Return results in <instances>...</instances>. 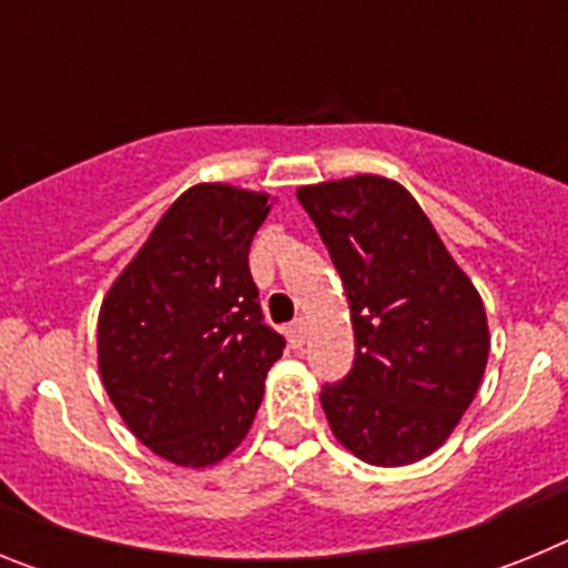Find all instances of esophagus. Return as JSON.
Masks as SVG:
<instances>
[{"label": "esophagus", "mask_w": 568, "mask_h": 568, "mask_svg": "<svg viewBox=\"0 0 568 568\" xmlns=\"http://www.w3.org/2000/svg\"><path fill=\"white\" fill-rule=\"evenodd\" d=\"M304 338H307V329H304V321H293L287 327V341L293 349H301L304 346Z\"/></svg>", "instance_id": "obj_1"}]
</instances>
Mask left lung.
Segmentation results:
<instances>
[{"mask_svg":"<svg viewBox=\"0 0 568 568\" xmlns=\"http://www.w3.org/2000/svg\"><path fill=\"white\" fill-rule=\"evenodd\" d=\"M344 281L353 369L324 384L335 438L373 466H406L444 444L484 378L486 310L413 193L384 175L298 187Z\"/></svg>","mask_w":568,"mask_h":568,"instance_id":"1","label":"left lung"}]
</instances>
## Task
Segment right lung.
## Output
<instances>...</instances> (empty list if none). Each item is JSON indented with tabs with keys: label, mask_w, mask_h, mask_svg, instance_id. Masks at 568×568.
<instances>
[{
	"label": "right lung",
	"mask_w": 568,
	"mask_h": 568,
	"mask_svg": "<svg viewBox=\"0 0 568 568\" xmlns=\"http://www.w3.org/2000/svg\"><path fill=\"white\" fill-rule=\"evenodd\" d=\"M270 195L195 184L170 204L99 310V373L130 433L175 466L227 458L284 338L264 324L250 244Z\"/></svg>",
	"instance_id": "1"
}]
</instances>
